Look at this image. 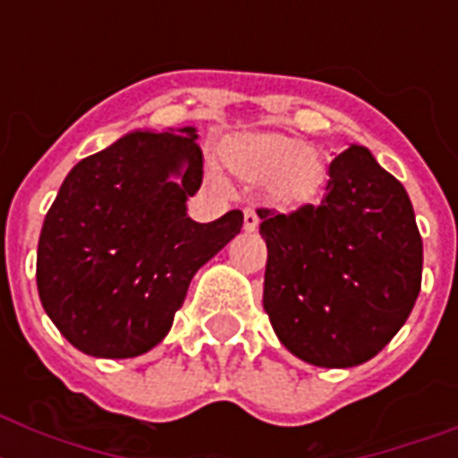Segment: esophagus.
Segmentation results:
<instances>
[{
    "instance_id": "obj_1",
    "label": "esophagus",
    "mask_w": 458,
    "mask_h": 458,
    "mask_svg": "<svg viewBox=\"0 0 458 458\" xmlns=\"http://www.w3.org/2000/svg\"><path fill=\"white\" fill-rule=\"evenodd\" d=\"M259 221H261V218H259L257 208H251V207L244 208V230H250V233L251 230H257Z\"/></svg>"
}]
</instances>
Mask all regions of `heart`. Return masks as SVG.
Here are the masks:
<instances>
[{
    "mask_svg": "<svg viewBox=\"0 0 458 458\" xmlns=\"http://www.w3.org/2000/svg\"><path fill=\"white\" fill-rule=\"evenodd\" d=\"M233 173L251 182L271 180L273 194L285 204L316 197L326 180V164L316 149L287 135H254L223 149Z\"/></svg>",
    "mask_w": 458,
    "mask_h": 458,
    "instance_id": "obj_1",
    "label": "heart"
}]
</instances>
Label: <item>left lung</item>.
Instances as JSON below:
<instances>
[{"instance_id":"1","label":"left lung","mask_w":458,"mask_h":458,"mask_svg":"<svg viewBox=\"0 0 458 458\" xmlns=\"http://www.w3.org/2000/svg\"><path fill=\"white\" fill-rule=\"evenodd\" d=\"M259 218L264 309L280 342L323 369L373 359L420 293L423 240L404 185L352 145L327 165L320 204Z\"/></svg>"}]
</instances>
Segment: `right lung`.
I'll return each mask as SVG.
<instances>
[{
    "label": "right lung",
    "mask_w": 458,
    "mask_h": 458,
    "mask_svg": "<svg viewBox=\"0 0 458 458\" xmlns=\"http://www.w3.org/2000/svg\"><path fill=\"white\" fill-rule=\"evenodd\" d=\"M201 178L194 128L131 132L68 173L39 233L38 293L82 354L157 347L194 273L240 233L237 208L211 223L187 216Z\"/></svg>",
    "instance_id": "add662e5"
}]
</instances>
